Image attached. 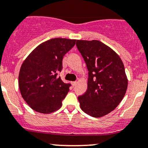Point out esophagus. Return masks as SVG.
<instances>
[{
    "mask_svg": "<svg viewBox=\"0 0 148 148\" xmlns=\"http://www.w3.org/2000/svg\"><path fill=\"white\" fill-rule=\"evenodd\" d=\"M71 84H72L73 86H74L77 84V82H71Z\"/></svg>",
    "mask_w": 148,
    "mask_h": 148,
    "instance_id": "obj_1",
    "label": "esophagus"
}]
</instances>
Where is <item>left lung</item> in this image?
Segmentation results:
<instances>
[{
    "label": "left lung",
    "instance_id": "obj_1",
    "mask_svg": "<svg viewBox=\"0 0 148 148\" xmlns=\"http://www.w3.org/2000/svg\"><path fill=\"white\" fill-rule=\"evenodd\" d=\"M88 70L87 90L78 97L82 110L100 117L114 110L123 99L128 81L120 56L97 40H77Z\"/></svg>",
    "mask_w": 148,
    "mask_h": 148
}]
</instances>
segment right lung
<instances>
[{"label":"right lung","instance_id":"right-lung-1","mask_svg":"<svg viewBox=\"0 0 148 148\" xmlns=\"http://www.w3.org/2000/svg\"><path fill=\"white\" fill-rule=\"evenodd\" d=\"M76 40L56 38L37 46L23 62L18 76L21 94L35 111L49 114L59 110L69 91L58 74L63 68L64 56Z\"/></svg>","mask_w":148,"mask_h":148}]
</instances>
